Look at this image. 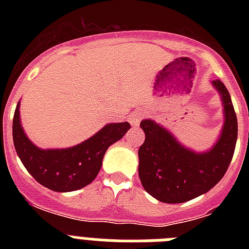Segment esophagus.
Wrapping results in <instances>:
<instances>
[{"instance_id":"1","label":"esophagus","mask_w":249,"mask_h":249,"mask_svg":"<svg viewBox=\"0 0 249 249\" xmlns=\"http://www.w3.org/2000/svg\"><path fill=\"white\" fill-rule=\"evenodd\" d=\"M142 116H143V113L141 111H135L132 112L131 117H129V122H131L132 126H138L141 122V120H142Z\"/></svg>"}]
</instances>
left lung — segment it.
Instances as JSON below:
<instances>
[{
    "instance_id": "obj_1",
    "label": "left lung",
    "mask_w": 249,
    "mask_h": 249,
    "mask_svg": "<svg viewBox=\"0 0 249 249\" xmlns=\"http://www.w3.org/2000/svg\"><path fill=\"white\" fill-rule=\"evenodd\" d=\"M212 85L223 103L221 136L207 152L182 146L175 136L152 120L141 122L146 138L138 149V175L144 190L163 203H182L207 193L227 172L236 148L237 116L230 92L219 80Z\"/></svg>"
}]
</instances>
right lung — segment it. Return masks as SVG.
I'll return each instance as SVG.
<instances>
[{
	"mask_svg": "<svg viewBox=\"0 0 249 249\" xmlns=\"http://www.w3.org/2000/svg\"><path fill=\"white\" fill-rule=\"evenodd\" d=\"M128 122L108 123L80 144L70 148L42 149L28 140L19 120V102L13 116L12 137L19 160L39 184L54 192L81 190L97 177L105 153L126 135Z\"/></svg>",
	"mask_w": 249,
	"mask_h": 249,
	"instance_id": "obj_1",
	"label": "right lung"
}]
</instances>
